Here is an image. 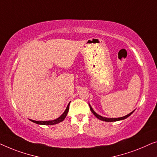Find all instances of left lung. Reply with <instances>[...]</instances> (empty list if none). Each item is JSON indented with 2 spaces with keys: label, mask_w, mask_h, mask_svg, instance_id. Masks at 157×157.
I'll use <instances>...</instances> for the list:
<instances>
[{
  "label": "left lung",
  "mask_w": 157,
  "mask_h": 157,
  "mask_svg": "<svg viewBox=\"0 0 157 157\" xmlns=\"http://www.w3.org/2000/svg\"><path fill=\"white\" fill-rule=\"evenodd\" d=\"M89 106H90V110H91V112H92V113L94 114V115L97 118H98L99 120H102V121H105V122H116V121H120V120H124V119L127 118L128 117H129L130 115H131V114L134 112V111L132 112L131 113L128 114L127 115H126V116H124V117H119V118H107V117H101V116H100V115H99V114H97L96 112L94 111L93 109H92V107H91V105H90V104H89Z\"/></svg>",
  "instance_id": "1"
}]
</instances>
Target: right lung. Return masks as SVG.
Here are the masks:
<instances>
[{
    "mask_svg": "<svg viewBox=\"0 0 157 157\" xmlns=\"http://www.w3.org/2000/svg\"><path fill=\"white\" fill-rule=\"evenodd\" d=\"M70 103L68 104L67 108L65 110V112H63V114L62 115L58 117L56 120H50V121H35L33 120H30L31 122L36 123L37 124H42V125H52V124H58L59 122H63V121L65 120V118L67 116V114L68 113V111H69V106H70Z\"/></svg>",
    "mask_w": 157,
    "mask_h": 157,
    "instance_id": "1",
    "label": "right lung"
}]
</instances>
